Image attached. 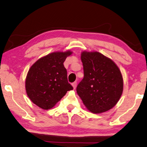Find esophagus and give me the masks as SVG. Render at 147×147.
Instances as JSON below:
<instances>
[{"mask_svg": "<svg viewBox=\"0 0 147 147\" xmlns=\"http://www.w3.org/2000/svg\"><path fill=\"white\" fill-rule=\"evenodd\" d=\"M72 86H73V87H74V89H76V87H77V82H73L72 83Z\"/></svg>", "mask_w": 147, "mask_h": 147, "instance_id": "obj_1", "label": "esophagus"}]
</instances>
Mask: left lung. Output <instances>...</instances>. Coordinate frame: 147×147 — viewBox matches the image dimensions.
I'll return each mask as SVG.
<instances>
[{
	"mask_svg": "<svg viewBox=\"0 0 147 147\" xmlns=\"http://www.w3.org/2000/svg\"><path fill=\"white\" fill-rule=\"evenodd\" d=\"M84 77L77 92L87 109L98 114L109 111L118 102L123 90V79L118 67L97 51L81 53Z\"/></svg>",
	"mask_w": 147,
	"mask_h": 147,
	"instance_id": "1",
	"label": "left lung"
}]
</instances>
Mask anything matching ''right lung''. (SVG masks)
<instances>
[{
    "instance_id": "obj_1",
    "label": "right lung",
    "mask_w": 147,
    "mask_h": 147,
    "mask_svg": "<svg viewBox=\"0 0 147 147\" xmlns=\"http://www.w3.org/2000/svg\"><path fill=\"white\" fill-rule=\"evenodd\" d=\"M72 51H57L38 60L28 72L25 82L29 98L40 108L48 110L73 87L68 83L67 71L63 65Z\"/></svg>"
}]
</instances>
